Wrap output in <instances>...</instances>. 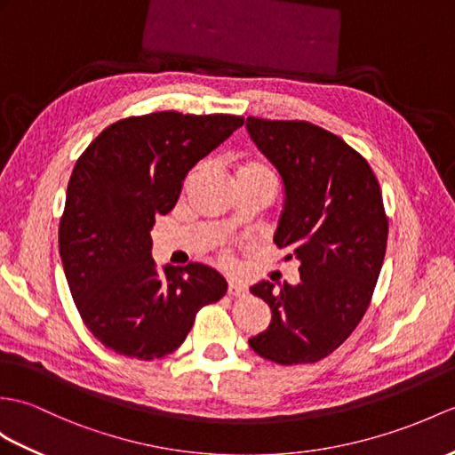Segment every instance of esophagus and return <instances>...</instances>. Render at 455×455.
Returning a JSON list of instances; mask_svg holds the SVG:
<instances>
[{"instance_id": "obj_1", "label": "esophagus", "mask_w": 455, "mask_h": 455, "mask_svg": "<svg viewBox=\"0 0 455 455\" xmlns=\"http://www.w3.org/2000/svg\"><path fill=\"white\" fill-rule=\"evenodd\" d=\"M244 294H246L244 284L235 283V281H230V283H228V297H232V299H238V297H244Z\"/></svg>"}]
</instances>
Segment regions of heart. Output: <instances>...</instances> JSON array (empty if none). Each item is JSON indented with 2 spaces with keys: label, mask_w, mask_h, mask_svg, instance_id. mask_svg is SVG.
I'll return each instance as SVG.
<instances>
[{
  "label": "heart",
  "mask_w": 455,
  "mask_h": 455,
  "mask_svg": "<svg viewBox=\"0 0 455 455\" xmlns=\"http://www.w3.org/2000/svg\"><path fill=\"white\" fill-rule=\"evenodd\" d=\"M242 174H263V176H271V178H275V174H273V171H271V168H269L267 164L256 163V161L242 164V166L238 168V176H242Z\"/></svg>",
  "instance_id": "b5f03b06"
}]
</instances>
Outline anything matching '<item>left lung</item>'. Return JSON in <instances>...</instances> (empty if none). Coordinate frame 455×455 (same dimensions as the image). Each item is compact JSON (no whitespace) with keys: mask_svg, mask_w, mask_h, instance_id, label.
<instances>
[{"mask_svg":"<svg viewBox=\"0 0 455 455\" xmlns=\"http://www.w3.org/2000/svg\"><path fill=\"white\" fill-rule=\"evenodd\" d=\"M284 186L275 244L300 261V283L250 289L271 308L250 347L277 364L318 363L343 345L372 300L387 244L379 184L341 137L299 120H246Z\"/></svg>","mask_w":455,"mask_h":455,"instance_id":"8db88e82","label":"left lung"}]
</instances>
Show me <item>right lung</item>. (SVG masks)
Here are the masks:
<instances>
[{
	"label": "right lung",
	"mask_w": 455,
	"mask_h": 455,
	"mask_svg": "<svg viewBox=\"0 0 455 455\" xmlns=\"http://www.w3.org/2000/svg\"><path fill=\"white\" fill-rule=\"evenodd\" d=\"M244 124L230 114L153 112L108 125L73 168L60 256L84 325L110 351L153 361L184 343L227 281L204 263L155 266L151 228L186 174Z\"/></svg>",
	"instance_id": "obj_1"
}]
</instances>
